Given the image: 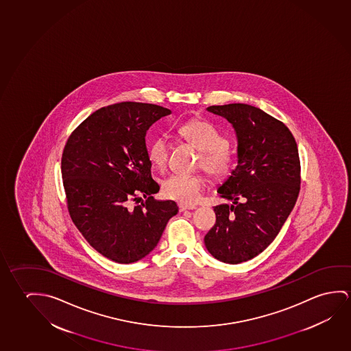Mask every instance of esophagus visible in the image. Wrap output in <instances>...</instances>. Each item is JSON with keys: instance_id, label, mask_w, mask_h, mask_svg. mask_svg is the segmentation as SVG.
<instances>
[{"instance_id": "obj_1", "label": "esophagus", "mask_w": 351, "mask_h": 351, "mask_svg": "<svg viewBox=\"0 0 351 351\" xmlns=\"http://www.w3.org/2000/svg\"><path fill=\"white\" fill-rule=\"evenodd\" d=\"M195 208H197L195 205L184 204V203H180V204H178V209H180V211L193 210Z\"/></svg>"}]
</instances>
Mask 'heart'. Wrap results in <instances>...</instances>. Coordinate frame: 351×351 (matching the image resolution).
<instances>
[{
    "label": "heart",
    "mask_w": 351,
    "mask_h": 351,
    "mask_svg": "<svg viewBox=\"0 0 351 351\" xmlns=\"http://www.w3.org/2000/svg\"><path fill=\"white\" fill-rule=\"evenodd\" d=\"M178 135L199 151L195 167L204 169L215 181H221L232 173L236 165V154L220 130L206 120L193 119L181 125ZM170 146L167 138L158 136L152 141L147 156L153 167L164 170L169 162ZM203 173H173L162 181V193L170 199L182 203H193L204 189Z\"/></svg>",
    "instance_id": "1"
}]
</instances>
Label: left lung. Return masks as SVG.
Listing matches in <instances>:
<instances>
[{
	"mask_svg": "<svg viewBox=\"0 0 351 351\" xmlns=\"http://www.w3.org/2000/svg\"><path fill=\"white\" fill-rule=\"evenodd\" d=\"M236 130L238 165L217 192L232 205H216L205 234L209 253L227 264L253 259L270 245L300 191V159L291 130L264 110L231 103L210 106Z\"/></svg>",
	"mask_w": 351,
	"mask_h": 351,
	"instance_id": "8db88e82",
	"label": "left lung"
}]
</instances>
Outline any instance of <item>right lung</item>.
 <instances>
[{
	"mask_svg": "<svg viewBox=\"0 0 351 351\" xmlns=\"http://www.w3.org/2000/svg\"><path fill=\"white\" fill-rule=\"evenodd\" d=\"M170 113L149 103L110 104L85 119L65 143L60 167L71 220L92 248L119 264L151 253L178 214L173 200L152 195L159 184L145 140L149 126Z\"/></svg>",
	"mask_w": 351,
	"mask_h": 351,
	"instance_id": "obj_1",
	"label": "right lung"
}]
</instances>
